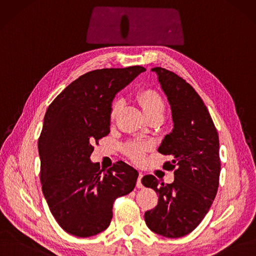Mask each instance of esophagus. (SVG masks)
<instances>
[{
    "label": "esophagus",
    "mask_w": 256,
    "mask_h": 256,
    "mask_svg": "<svg viewBox=\"0 0 256 256\" xmlns=\"http://www.w3.org/2000/svg\"><path fill=\"white\" fill-rule=\"evenodd\" d=\"M142 174L141 173H139V176H138V179H137V184H136V186L138 188H144V186H142V182H141V178H142Z\"/></svg>",
    "instance_id": "esophagus-1"
}]
</instances>
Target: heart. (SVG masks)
Masks as SVG:
<instances>
[{
	"label": "heart",
	"mask_w": 256,
	"mask_h": 256,
	"mask_svg": "<svg viewBox=\"0 0 256 256\" xmlns=\"http://www.w3.org/2000/svg\"><path fill=\"white\" fill-rule=\"evenodd\" d=\"M136 99L140 106L142 108L144 112L148 118L152 117L156 114H162L164 110V103L160 97V94L150 88H144L140 90L137 94ZM121 102L119 99L114 100L110 104V120L112 122L115 121L118 112H120ZM150 150V144H140L132 141V142H128L124 146V153L135 164H140L144 159L146 153Z\"/></svg>",
	"instance_id": "b5f03b06"
}]
</instances>
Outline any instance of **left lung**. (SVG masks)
Here are the masks:
<instances>
[{
    "label": "left lung",
    "instance_id": "left-lung-1",
    "mask_svg": "<svg viewBox=\"0 0 256 256\" xmlns=\"http://www.w3.org/2000/svg\"><path fill=\"white\" fill-rule=\"evenodd\" d=\"M171 104L174 128L158 152L171 155L164 168L174 171V182L164 184L153 175L141 182L158 194V204L144 213L153 232L168 238L191 233L210 210L220 184V140L209 110L200 94L173 72L154 68Z\"/></svg>",
    "mask_w": 256,
    "mask_h": 256
}]
</instances>
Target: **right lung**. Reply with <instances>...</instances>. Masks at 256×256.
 Here are the masks:
<instances>
[{"label": "right lung", "mask_w": 256, "mask_h": 256, "mask_svg": "<svg viewBox=\"0 0 256 256\" xmlns=\"http://www.w3.org/2000/svg\"><path fill=\"white\" fill-rule=\"evenodd\" d=\"M146 68H102L84 74L50 104L38 142L40 180L61 228L79 238L106 230L118 197L134 190L138 172L117 162L108 170L92 164L94 144L110 134L115 94Z\"/></svg>", "instance_id": "add662e5"}]
</instances>
